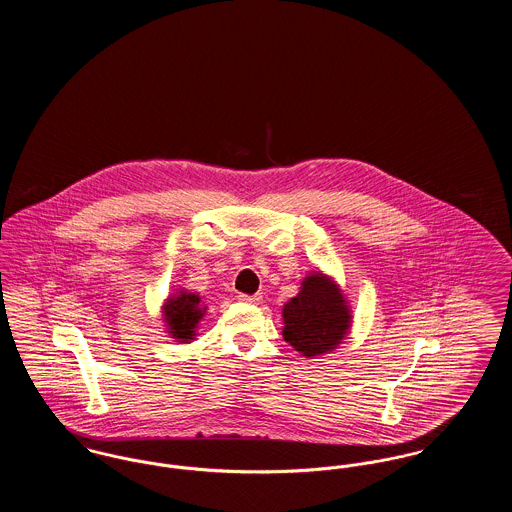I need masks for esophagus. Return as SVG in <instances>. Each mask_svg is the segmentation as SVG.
<instances>
[{
	"label": "esophagus",
	"instance_id": "1",
	"mask_svg": "<svg viewBox=\"0 0 512 512\" xmlns=\"http://www.w3.org/2000/svg\"><path fill=\"white\" fill-rule=\"evenodd\" d=\"M238 299H240V301H244V303H251V305H257V303H261L263 295H259V293H255V295H247V293H240V295H238Z\"/></svg>",
	"mask_w": 512,
	"mask_h": 512
}]
</instances>
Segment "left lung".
Segmentation results:
<instances>
[{
    "label": "left lung",
    "mask_w": 512,
    "mask_h": 512,
    "mask_svg": "<svg viewBox=\"0 0 512 512\" xmlns=\"http://www.w3.org/2000/svg\"><path fill=\"white\" fill-rule=\"evenodd\" d=\"M284 340L303 357L334 351L351 328V309L340 286L322 272H311L282 311Z\"/></svg>",
    "instance_id": "1"
}]
</instances>
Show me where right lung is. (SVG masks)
<instances>
[{
    "label": "right lung",
    "instance_id": "obj_1",
    "mask_svg": "<svg viewBox=\"0 0 512 512\" xmlns=\"http://www.w3.org/2000/svg\"><path fill=\"white\" fill-rule=\"evenodd\" d=\"M205 311L207 307L201 301L199 293L186 290L172 293L163 305V320L169 336L178 343H190L195 338L197 324L205 315Z\"/></svg>",
    "mask_w": 512,
    "mask_h": 512
}]
</instances>
